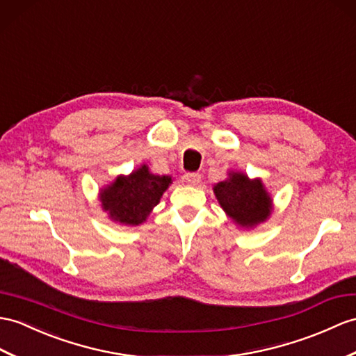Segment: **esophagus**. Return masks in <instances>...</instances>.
Wrapping results in <instances>:
<instances>
[{
	"instance_id": "esophagus-1",
	"label": "esophagus",
	"mask_w": 356,
	"mask_h": 356,
	"mask_svg": "<svg viewBox=\"0 0 356 356\" xmlns=\"http://www.w3.org/2000/svg\"><path fill=\"white\" fill-rule=\"evenodd\" d=\"M200 180H202V176L198 175V172H186V175L184 176V181L189 186L198 185L200 184Z\"/></svg>"
}]
</instances>
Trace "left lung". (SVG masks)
Here are the masks:
<instances>
[{"label":"left lung","mask_w":356,"mask_h":356,"mask_svg":"<svg viewBox=\"0 0 356 356\" xmlns=\"http://www.w3.org/2000/svg\"><path fill=\"white\" fill-rule=\"evenodd\" d=\"M212 189L221 209L239 229L258 227L271 216L273 198L261 177L250 179L243 171L230 170L227 179Z\"/></svg>","instance_id":"obj_1"}]
</instances>
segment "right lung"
<instances>
[{
	"label": "right lung",
	"instance_id": "1",
	"mask_svg": "<svg viewBox=\"0 0 356 356\" xmlns=\"http://www.w3.org/2000/svg\"><path fill=\"white\" fill-rule=\"evenodd\" d=\"M171 184V176L153 175L148 165L143 163L130 175H118L103 186L98 200L109 220L134 227L147 221Z\"/></svg>",
	"mask_w": 356,
	"mask_h": 356
}]
</instances>
